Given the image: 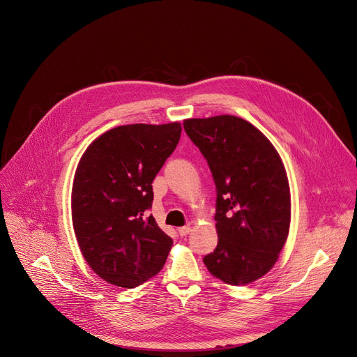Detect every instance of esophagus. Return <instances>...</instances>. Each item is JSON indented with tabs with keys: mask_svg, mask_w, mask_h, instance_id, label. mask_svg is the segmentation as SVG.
<instances>
[{
	"mask_svg": "<svg viewBox=\"0 0 357 357\" xmlns=\"http://www.w3.org/2000/svg\"><path fill=\"white\" fill-rule=\"evenodd\" d=\"M178 236H181V237H184V236H187L190 231H191V229L188 227V226H184V227H178Z\"/></svg>",
	"mask_w": 357,
	"mask_h": 357,
	"instance_id": "34e87169",
	"label": "esophagus"
}]
</instances>
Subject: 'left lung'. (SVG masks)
<instances>
[{
  "mask_svg": "<svg viewBox=\"0 0 357 357\" xmlns=\"http://www.w3.org/2000/svg\"><path fill=\"white\" fill-rule=\"evenodd\" d=\"M215 184L217 248L203 261L227 284L252 283L273 267L290 226V188L279 153L236 116L183 121Z\"/></svg>",
  "mask_w": 357,
  "mask_h": 357,
  "instance_id": "left-lung-1",
  "label": "left lung"
}]
</instances>
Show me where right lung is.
Listing matches in <instances>:
<instances>
[{"label": "right lung", "instance_id": "1", "mask_svg": "<svg viewBox=\"0 0 357 357\" xmlns=\"http://www.w3.org/2000/svg\"><path fill=\"white\" fill-rule=\"evenodd\" d=\"M180 123L130 124L100 135L81 157L71 193L73 227L98 276L126 289L162 268L173 245L149 214L153 180L176 150Z\"/></svg>", "mask_w": 357, "mask_h": 357}]
</instances>
